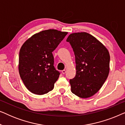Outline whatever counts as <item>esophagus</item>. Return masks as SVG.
I'll return each instance as SVG.
<instances>
[{"instance_id": "esophagus-1", "label": "esophagus", "mask_w": 125, "mask_h": 125, "mask_svg": "<svg viewBox=\"0 0 125 125\" xmlns=\"http://www.w3.org/2000/svg\"><path fill=\"white\" fill-rule=\"evenodd\" d=\"M61 72H62V74H65V72H66L65 70H62V71H61Z\"/></svg>"}]
</instances>
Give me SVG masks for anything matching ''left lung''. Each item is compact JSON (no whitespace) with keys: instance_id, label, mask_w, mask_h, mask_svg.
<instances>
[{"instance_id":"left-lung-1","label":"left lung","mask_w":125,"mask_h":125,"mask_svg":"<svg viewBox=\"0 0 125 125\" xmlns=\"http://www.w3.org/2000/svg\"><path fill=\"white\" fill-rule=\"evenodd\" d=\"M75 55L76 74L70 80L71 91L83 98L101 88L110 70V54L100 41L86 32L73 33L66 39Z\"/></svg>"}]
</instances>
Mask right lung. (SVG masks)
I'll list each match as a JSON object with an SVG mask.
<instances>
[{"label":"right lung","mask_w":125,"mask_h":125,"mask_svg":"<svg viewBox=\"0 0 125 125\" xmlns=\"http://www.w3.org/2000/svg\"><path fill=\"white\" fill-rule=\"evenodd\" d=\"M67 34L56 30L42 31L21 46L19 72L24 84L31 93L42 95L53 89L60 73L54 67L52 52Z\"/></svg>","instance_id":"1"}]
</instances>
